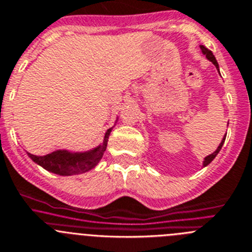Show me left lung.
Segmentation results:
<instances>
[{
    "label": "left lung",
    "mask_w": 252,
    "mask_h": 252,
    "mask_svg": "<svg viewBox=\"0 0 252 252\" xmlns=\"http://www.w3.org/2000/svg\"><path fill=\"white\" fill-rule=\"evenodd\" d=\"M201 50H202L203 55H206V58H207L208 60L212 61V64H214L215 66L217 67V70H219V64H217V60H216V58H215V56H214V54L211 53V51L207 49V47L202 46V45H201ZM219 72H220V71H219ZM225 139H226V135H225V138L222 139V142L220 143V146L217 147L216 151H215L214 153L210 154V156H207V157L205 158V160H203V165H205V167H206V165H207V164H210V163L215 159V157H216L217 154H219V152L221 151V148H222V146H223V142H225Z\"/></svg>",
    "instance_id": "left-lung-1"
}]
</instances>
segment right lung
<instances>
[{
	"label": "right lung",
	"mask_w": 252,
	"mask_h": 252,
	"mask_svg": "<svg viewBox=\"0 0 252 252\" xmlns=\"http://www.w3.org/2000/svg\"><path fill=\"white\" fill-rule=\"evenodd\" d=\"M112 128L108 129L101 146L85 153H70L67 151H56L46 156H35L29 153V157L35 163L44 167L46 171L60 176H71L90 171L98 164L106 149Z\"/></svg>",
	"instance_id": "right-lung-1"
}]
</instances>
